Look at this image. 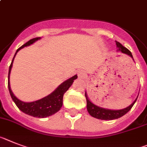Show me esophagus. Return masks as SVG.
<instances>
[{"mask_svg":"<svg viewBox=\"0 0 147 147\" xmlns=\"http://www.w3.org/2000/svg\"><path fill=\"white\" fill-rule=\"evenodd\" d=\"M78 76H79L80 78L84 77V71L81 70V71H78Z\"/></svg>","mask_w":147,"mask_h":147,"instance_id":"esophagus-1","label":"esophagus"}]
</instances>
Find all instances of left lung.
I'll list each match as a JSON object with an SVG mask.
<instances>
[{"mask_svg": "<svg viewBox=\"0 0 147 147\" xmlns=\"http://www.w3.org/2000/svg\"><path fill=\"white\" fill-rule=\"evenodd\" d=\"M116 45H117V48L121 52L129 55L131 58H133L132 55H131V51L129 49H127L125 47L123 46L122 44H120L117 41H116ZM85 97H86V100H87V108L89 113L92 117H93L97 118V119H103V120H111V119H118V118L123 117V115H125V113H128L131 109L134 104L137 101V98H137L132 104L129 105V107H127L126 108H124V109L122 110H118V111H113V110L105 109V108H100V107H98V106L92 104V102L89 100L88 98H87V93L86 92H85Z\"/></svg>", "mask_w": 147, "mask_h": 147, "instance_id": "8db88e82", "label": "left lung"}]
</instances>
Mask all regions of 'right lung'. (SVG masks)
Listing matches in <instances>:
<instances>
[{
  "label": "right lung",
  "instance_id": "right-lung-1",
  "mask_svg": "<svg viewBox=\"0 0 147 147\" xmlns=\"http://www.w3.org/2000/svg\"><path fill=\"white\" fill-rule=\"evenodd\" d=\"M39 39H40V38H34V39L29 40L25 44H24L22 46H21L19 49H17L16 52L14 55V57H16L17 52L20 49H22V48H24L25 46L31 45V44H33L34 42H36ZM14 57H13V61L11 63L10 66H9V69L8 88L11 97H12L13 102H15V104L16 105L17 107L22 112L26 113V114H28V115L33 116L34 117L38 118L47 117H49V116L55 114L56 112L60 111V109L63 105V97L64 93L68 90V89L71 87V85L73 83L74 80L76 79L78 76H73V77H71V78L68 79L67 81H66L63 84H61L52 93H51L50 95H49L48 96L45 97V98L33 102H28V103L23 102L19 100V99H18L13 95V92H12L10 89V85H9V74H10L11 69H12V66H13Z\"/></svg>",
  "mask_w": 147,
  "mask_h": 147
}]
</instances>
